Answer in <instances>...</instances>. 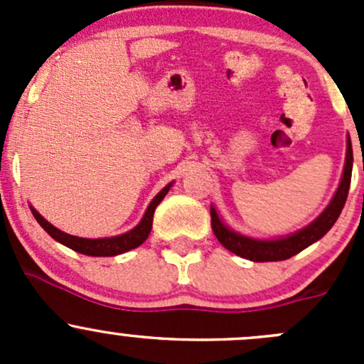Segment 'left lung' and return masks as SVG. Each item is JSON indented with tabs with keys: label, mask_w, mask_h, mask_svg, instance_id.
<instances>
[{
	"label": "left lung",
	"mask_w": 364,
	"mask_h": 364,
	"mask_svg": "<svg viewBox=\"0 0 364 364\" xmlns=\"http://www.w3.org/2000/svg\"><path fill=\"white\" fill-rule=\"evenodd\" d=\"M352 161H354V156H352L350 137H347V155H345V165L338 188H336L331 203L326 205L324 211L303 229L296 230L289 236L274 237V240H257V237L236 232L229 225H225L223 220L218 216V213H216L215 205H211V227L216 240L229 252L236 253L243 259L253 260V262H277V260L291 259L292 255H296V253L314 245L315 241L321 240L322 236H326L328 230L335 225L348 196Z\"/></svg>",
	"instance_id": "left-lung-1"
}]
</instances>
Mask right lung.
<instances>
[{
	"instance_id": "right-lung-1",
	"label": "right lung",
	"mask_w": 364,
	"mask_h": 364,
	"mask_svg": "<svg viewBox=\"0 0 364 364\" xmlns=\"http://www.w3.org/2000/svg\"><path fill=\"white\" fill-rule=\"evenodd\" d=\"M174 185V181H171L168 185H165L164 188L160 190L159 193L155 196V199L151 200L146 209L144 216L141 218V222L130 229L128 232L119 234V236H112V237H97V240H87V237H79V236H72V234L63 232L60 230L58 227H54L53 223L47 222L38 211H36L33 205L31 208L33 216L36 218V222L42 225V229L49 234L53 240H56L58 243L65 245V247L72 248V250L84 253V255H90V257H114V255H119V253H124L128 250H134V248L141 247L146 240H148L149 232H151V227H153V215H155V209L164 197L167 196V192L171 190V186Z\"/></svg>"
}]
</instances>
